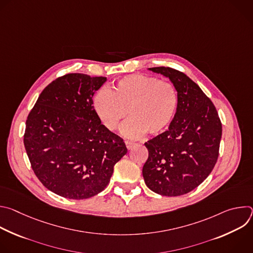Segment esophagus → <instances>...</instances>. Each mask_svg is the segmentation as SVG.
<instances>
[{"label": "esophagus", "mask_w": 253, "mask_h": 253, "mask_svg": "<svg viewBox=\"0 0 253 253\" xmlns=\"http://www.w3.org/2000/svg\"><path fill=\"white\" fill-rule=\"evenodd\" d=\"M125 144H126V147H127V149H128V150L132 149V148L136 145V143L131 142V141H125Z\"/></svg>", "instance_id": "esophagus-1"}]
</instances>
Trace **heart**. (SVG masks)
<instances>
[{"instance_id":"1","label":"heart","mask_w":253,"mask_h":253,"mask_svg":"<svg viewBox=\"0 0 253 253\" xmlns=\"http://www.w3.org/2000/svg\"><path fill=\"white\" fill-rule=\"evenodd\" d=\"M178 103L173 84L140 74L120 79L112 91L102 88L93 99L95 112L108 130H117L128 113L130 119L123 133L132 138L165 131L175 117Z\"/></svg>"}]
</instances>
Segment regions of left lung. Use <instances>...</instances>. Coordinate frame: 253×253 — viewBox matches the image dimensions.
I'll return each instance as SVG.
<instances>
[{"label":"left lung","instance_id":"obj_1","mask_svg":"<svg viewBox=\"0 0 253 253\" xmlns=\"http://www.w3.org/2000/svg\"><path fill=\"white\" fill-rule=\"evenodd\" d=\"M169 78L178 92L175 117L167 131L147 141L142 174L147 187L163 196L186 194L211 173L219 154L222 125L212 101L182 72L149 68Z\"/></svg>","mask_w":253,"mask_h":253}]
</instances>
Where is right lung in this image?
I'll return each instance as SVG.
<instances>
[{"mask_svg": "<svg viewBox=\"0 0 253 253\" xmlns=\"http://www.w3.org/2000/svg\"><path fill=\"white\" fill-rule=\"evenodd\" d=\"M106 77L72 73L40 94L28 115L24 145L32 169L50 191L87 199L103 191L127 153L122 138L97 116L93 96Z\"/></svg>", "mask_w": 253, "mask_h": 253, "instance_id": "right-lung-1", "label": "right lung"}]
</instances>
